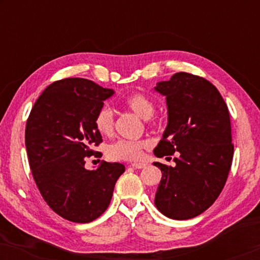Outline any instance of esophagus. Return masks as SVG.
I'll return each mask as SVG.
<instances>
[{
    "label": "esophagus",
    "instance_id": "1",
    "mask_svg": "<svg viewBox=\"0 0 260 260\" xmlns=\"http://www.w3.org/2000/svg\"><path fill=\"white\" fill-rule=\"evenodd\" d=\"M131 166H133V168L135 169H142L145 167V163H133Z\"/></svg>",
    "mask_w": 260,
    "mask_h": 260
}]
</instances>
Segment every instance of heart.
Listing matches in <instances>:
<instances>
[{
    "label": "heart",
    "mask_w": 260,
    "mask_h": 260,
    "mask_svg": "<svg viewBox=\"0 0 260 260\" xmlns=\"http://www.w3.org/2000/svg\"><path fill=\"white\" fill-rule=\"evenodd\" d=\"M123 104L131 112L142 119H149L154 115L155 105L148 95L140 92H135L123 99ZM94 126L99 134L110 135L113 130V113L109 106H102L95 113ZM147 142L120 140L111 144L108 149V154L113 159L119 161H134L142 156V151L147 147Z\"/></svg>",
    "instance_id": "heart-1"
}]
</instances>
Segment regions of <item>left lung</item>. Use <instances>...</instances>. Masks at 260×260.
<instances>
[{"label": "left lung", "instance_id": "left-lung-1", "mask_svg": "<svg viewBox=\"0 0 260 260\" xmlns=\"http://www.w3.org/2000/svg\"><path fill=\"white\" fill-rule=\"evenodd\" d=\"M154 90L166 97L168 123L154 154L179 152L176 166L161 169L155 206L175 220L198 216L225 186L233 158L229 109L214 85L193 74L175 73Z\"/></svg>", "mask_w": 260, "mask_h": 260}]
</instances>
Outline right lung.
Instances as JSON below:
<instances>
[{
    "label": "right lung",
    "mask_w": 260,
    "mask_h": 260,
    "mask_svg": "<svg viewBox=\"0 0 260 260\" xmlns=\"http://www.w3.org/2000/svg\"><path fill=\"white\" fill-rule=\"evenodd\" d=\"M113 94L91 80L67 78L46 87L28 117L26 148L34 181L49 207L70 221L101 216L125 172L122 163L105 161L85 169V157L103 141L95 113Z\"/></svg>",
    "instance_id": "add662e5"
}]
</instances>
